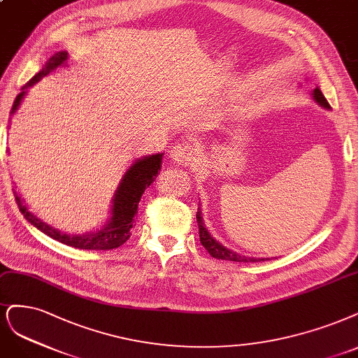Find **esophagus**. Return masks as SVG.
Wrapping results in <instances>:
<instances>
[{
	"mask_svg": "<svg viewBox=\"0 0 358 358\" xmlns=\"http://www.w3.org/2000/svg\"><path fill=\"white\" fill-rule=\"evenodd\" d=\"M170 159L178 166H189L194 159L192 157V146L187 142L176 143L170 151Z\"/></svg>",
	"mask_w": 358,
	"mask_h": 358,
	"instance_id": "34e87169",
	"label": "esophagus"
}]
</instances>
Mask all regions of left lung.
I'll list each match as a JSON object with an SVG mask.
<instances>
[{"label":"left lung","instance_id":"left-lung-1","mask_svg":"<svg viewBox=\"0 0 358 358\" xmlns=\"http://www.w3.org/2000/svg\"><path fill=\"white\" fill-rule=\"evenodd\" d=\"M313 99L326 109H330L329 102L326 101L324 94L320 90V87H315L311 93ZM200 206V201H199ZM196 224H199V232H200V241L201 244L206 248V250L210 253L213 257L216 259H224V261H232V262H262V261H269V257H250V256H244L240 255L237 252H234L228 248H225L224 244H220L217 240H215L212 237V234L207 231L206 224L203 220V212H201V207H199V212H196Z\"/></svg>","mask_w":358,"mask_h":358}]
</instances>
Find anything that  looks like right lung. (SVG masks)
Instances as JSON below:
<instances>
[{
  "mask_svg": "<svg viewBox=\"0 0 358 358\" xmlns=\"http://www.w3.org/2000/svg\"><path fill=\"white\" fill-rule=\"evenodd\" d=\"M69 55L68 52L62 50L55 53L50 59L45 62L44 68L36 72L35 76L23 85L22 92L16 96L13 108L10 110V120L16 114L22 101L28 93V89L32 87L34 84L38 83L41 78L47 77L48 73L57 69L59 66L68 65ZM10 127V126H8ZM163 152L162 154H152L145 155L138 159H134V163L127 169V171L120 180L117 191L113 196V206H110V216L106 220V224L102 228H97L96 231L84 232V234H66L62 232L52 225L45 224L38 216H35L24 203L22 196L13 189L15 199L17 203V207L20 213L24 216L31 225H34L36 229L44 232L45 236L52 237L53 240L64 243L66 245L76 249L83 250H110L117 249L121 244H124L130 236L134 216L138 213V204L141 201V196L145 192V189L155 180L158 176L159 170H162V162H163Z\"/></svg>",
  "mask_w": 358,
  "mask_h": 358,
  "instance_id": "add662e5",
  "label": "right lung"
}]
</instances>
